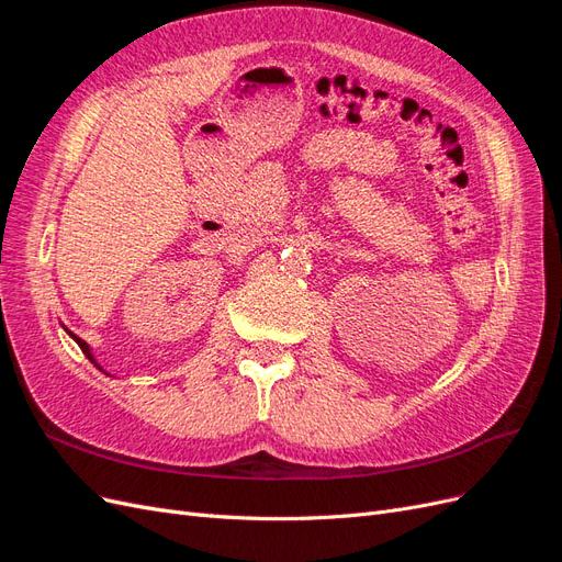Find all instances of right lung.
<instances>
[{
	"mask_svg": "<svg viewBox=\"0 0 562 562\" xmlns=\"http://www.w3.org/2000/svg\"><path fill=\"white\" fill-rule=\"evenodd\" d=\"M75 339H77V345L81 347V351L89 356V361H91V363H95V361H93V353H91V349H89V345H87V342H83V339H79V337H75ZM95 366H98V363H95Z\"/></svg>",
	"mask_w": 562,
	"mask_h": 562,
	"instance_id": "1",
	"label": "right lung"
}]
</instances>
